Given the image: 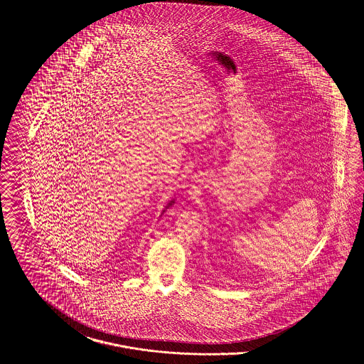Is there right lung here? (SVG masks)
<instances>
[{
    "label": "right lung",
    "instance_id": "obj_1",
    "mask_svg": "<svg viewBox=\"0 0 364 364\" xmlns=\"http://www.w3.org/2000/svg\"><path fill=\"white\" fill-rule=\"evenodd\" d=\"M174 203V199L173 200H171V203H169V205H168V206H166V208H169V206H172V205H173ZM164 211H165V210H164Z\"/></svg>",
    "mask_w": 364,
    "mask_h": 364
}]
</instances>
